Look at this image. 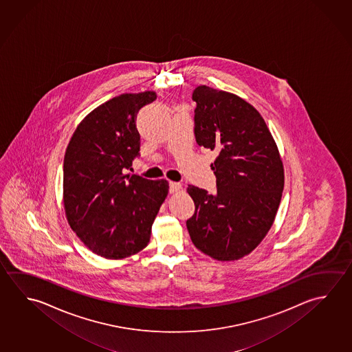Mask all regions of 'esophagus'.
<instances>
[{
	"label": "esophagus",
	"instance_id": "1",
	"mask_svg": "<svg viewBox=\"0 0 352 352\" xmlns=\"http://www.w3.org/2000/svg\"><path fill=\"white\" fill-rule=\"evenodd\" d=\"M180 188H182L180 183L169 182V192H170V194H175V192H178V191L180 190Z\"/></svg>",
	"mask_w": 352,
	"mask_h": 352
}]
</instances>
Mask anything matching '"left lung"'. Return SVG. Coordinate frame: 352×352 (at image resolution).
<instances>
[{
	"instance_id": "left-lung-1",
	"label": "left lung",
	"mask_w": 352,
	"mask_h": 352,
	"mask_svg": "<svg viewBox=\"0 0 352 352\" xmlns=\"http://www.w3.org/2000/svg\"><path fill=\"white\" fill-rule=\"evenodd\" d=\"M194 135L217 153L216 194L194 185L195 212L186 220L194 246L219 261L252 252L277 214L284 186L277 146L259 112L234 94L199 85L191 95Z\"/></svg>"
}]
</instances>
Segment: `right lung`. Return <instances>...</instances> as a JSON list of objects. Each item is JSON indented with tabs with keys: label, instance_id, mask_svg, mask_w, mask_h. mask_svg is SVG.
<instances>
[{
	"label": "right lung",
	"instance_id": "right-lung-1",
	"mask_svg": "<svg viewBox=\"0 0 352 352\" xmlns=\"http://www.w3.org/2000/svg\"><path fill=\"white\" fill-rule=\"evenodd\" d=\"M155 99V93L146 91L109 100L81 121L65 151L69 225L90 251L105 258H124L147 246L167 197V180L126 174L140 157L137 113Z\"/></svg>",
	"mask_w": 352,
	"mask_h": 352
}]
</instances>
